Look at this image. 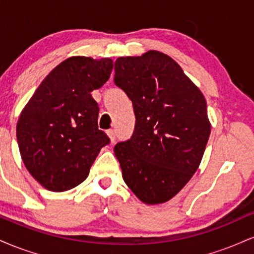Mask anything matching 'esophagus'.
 <instances>
[{
    "label": "esophagus",
    "instance_id": "34e87169",
    "mask_svg": "<svg viewBox=\"0 0 254 254\" xmlns=\"http://www.w3.org/2000/svg\"><path fill=\"white\" fill-rule=\"evenodd\" d=\"M106 133H107V136H109L110 141L113 143V142L116 141V131L112 130V129H110V130L106 131Z\"/></svg>",
    "mask_w": 254,
    "mask_h": 254
}]
</instances>
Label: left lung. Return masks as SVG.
Returning a JSON list of instances; mask_svg holds the SVG:
<instances>
[{"label": "left lung", "mask_w": 254, "mask_h": 254, "mask_svg": "<svg viewBox=\"0 0 254 254\" xmlns=\"http://www.w3.org/2000/svg\"><path fill=\"white\" fill-rule=\"evenodd\" d=\"M115 83L132 101V136L115 155L125 184L145 204H161L179 192L200 161L210 136L203 93L173 58L150 50L119 57Z\"/></svg>", "instance_id": "left-lung-1"}]
</instances>
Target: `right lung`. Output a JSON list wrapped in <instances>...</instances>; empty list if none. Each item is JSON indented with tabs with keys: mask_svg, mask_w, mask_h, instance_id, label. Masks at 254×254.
<instances>
[{
	"mask_svg": "<svg viewBox=\"0 0 254 254\" xmlns=\"http://www.w3.org/2000/svg\"><path fill=\"white\" fill-rule=\"evenodd\" d=\"M111 58L74 56L43 80L20 113L16 138L31 176L46 190L63 192L88 177L99 151L110 143L98 129L99 107L90 92L110 78Z\"/></svg>",
	"mask_w": 254,
	"mask_h": 254,
	"instance_id": "add662e5",
	"label": "right lung"
}]
</instances>
